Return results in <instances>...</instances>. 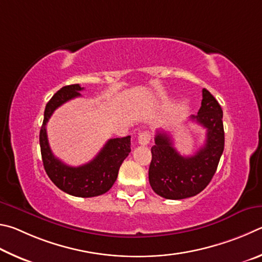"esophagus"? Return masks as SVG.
Segmentation results:
<instances>
[{
	"label": "esophagus",
	"instance_id": "obj_1",
	"mask_svg": "<svg viewBox=\"0 0 262 262\" xmlns=\"http://www.w3.org/2000/svg\"><path fill=\"white\" fill-rule=\"evenodd\" d=\"M150 134L148 131H144V132H141V134H139V136H138V143L140 144V145H148L149 144V141H150Z\"/></svg>",
	"mask_w": 262,
	"mask_h": 262
}]
</instances>
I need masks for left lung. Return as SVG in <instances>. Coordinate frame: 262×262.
Masks as SVG:
<instances>
[{
	"label": "left lung",
	"instance_id": "1",
	"mask_svg": "<svg viewBox=\"0 0 262 262\" xmlns=\"http://www.w3.org/2000/svg\"><path fill=\"white\" fill-rule=\"evenodd\" d=\"M191 121L206 128L205 145L191 157H183L166 132L157 131L148 180L160 196L180 200L200 193L212 181L224 149L223 112L216 99L204 89L201 107Z\"/></svg>",
	"mask_w": 262,
	"mask_h": 262
}]
</instances>
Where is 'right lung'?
<instances>
[{"instance_id": "right-lung-1", "label": "right lung", "mask_w": 262, "mask_h": 262, "mask_svg": "<svg viewBox=\"0 0 262 262\" xmlns=\"http://www.w3.org/2000/svg\"><path fill=\"white\" fill-rule=\"evenodd\" d=\"M82 90L79 84L64 86L48 101L40 130V148L45 170L59 190L75 196L91 198L112 189L116 182L119 167L131 152V137L109 139L92 161L79 167L68 166L55 158L48 143L46 124L55 109L67 101L80 96L79 92Z\"/></svg>"}]
</instances>
